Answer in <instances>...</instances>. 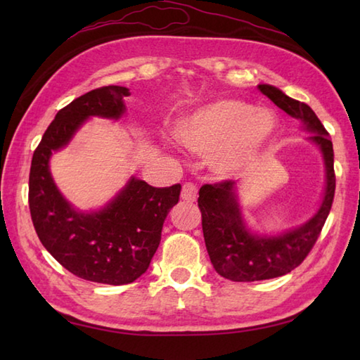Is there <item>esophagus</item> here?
<instances>
[{
    "label": "esophagus",
    "instance_id": "1",
    "mask_svg": "<svg viewBox=\"0 0 360 360\" xmlns=\"http://www.w3.org/2000/svg\"><path fill=\"white\" fill-rule=\"evenodd\" d=\"M181 198L184 201H188V202L196 201V198H198V188H196V186L192 184V182H187V184L182 186Z\"/></svg>",
    "mask_w": 360,
    "mask_h": 360
}]
</instances>
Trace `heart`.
<instances>
[{
    "instance_id": "heart-1",
    "label": "heart",
    "mask_w": 360,
    "mask_h": 360,
    "mask_svg": "<svg viewBox=\"0 0 360 360\" xmlns=\"http://www.w3.org/2000/svg\"><path fill=\"white\" fill-rule=\"evenodd\" d=\"M277 128L274 114L241 101H218L190 114L178 137L195 155L209 158L213 172L235 176L262 158Z\"/></svg>"
}]
</instances>
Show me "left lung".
<instances>
[{"mask_svg":"<svg viewBox=\"0 0 360 360\" xmlns=\"http://www.w3.org/2000/svg\"><path fill=\"white\" fill-rule=\"evenodd\" d=\"M258 91L289 116L302 120L312 131L311 141L323 153L326 190L323 202L307 224L272 238H259L246 231L236 202L235 182L221 181L200 188L198 207L202 217V233L215 271L232 281H259L281 277L303 263L314 248L334 201L335 173L333 142L311 106L281 93L271 85H258Z\"/></svg>","mask_w":360,"mask_h":360,"instance_id":"8db88e82","label":"left lung"}]
</instances>
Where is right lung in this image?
Masks as SVG:
<instances>
[{
	"label": "right lung",
	"mask_w": 360,
	"mask_h": 360,
	"mask_svg": "<svg viewBox=\"0 0 360 360\" xmlns=\"http://www.w3.org/2000/svg\"><path fill=\"white\" fill-rule=\"evenodd\" d=\"M127 96L128 88L102 86L60 110L34 151L29 173L30 218L46 250L71 274L105 285H127L148 269L181 184L159 188L133 178L108 207L80 213L58 193L49 158L89 116L120 117Z\"/></svg>",
	"instance_id": "1"
}]
</instances>
